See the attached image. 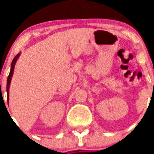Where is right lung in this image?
Listing matches in <instances>:
<instances>
[{"instance_id":"right-lung-1","label":"right lung","mask_w":154,"mask_h":154,"mask_svg":"<svg viewBox=\"0 0 154 154\" xmlns=\"http://www.w3.org/2000/svg\"><path fill=\"white\" fill-rule=\"evenodd\" d=\"M21 55V52H19L17 55H16L14 58L13 61L11 62V70L10 73H9V75L8 77V80H7V94H8V99H9V89H10V85H11V78L13 76L14 74V65H15L16 62H17V59Z\"/></svg>"}]
</instances>
